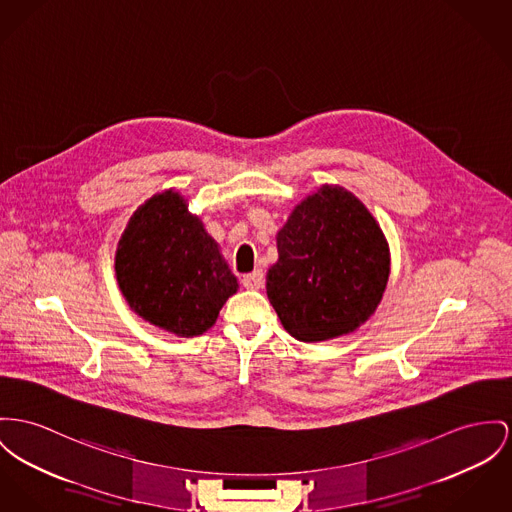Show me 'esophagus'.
<instances>
[{"label":"esophagus","mask_w":512,"mask_h":512,"mask_svg":"<svg viewBox=\"0 0 512 512\" xmlns=\"http://www.w3.org/2000/svg\"><path fill=\"white\" fill-rule=\"evenodd\" d=\"M242 285H244L246 289H262V287H264V273L260 272V270H256V272L244 275V277H242Z\"/></svg>","instance_id":"1"}]
</instances>
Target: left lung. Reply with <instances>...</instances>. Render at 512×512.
I'll return each instance as SVG.
<instances>
[{
	"instance_id": "left-lung-1",
	"label": "left lung",
	"mask_w": 512,
	"mask_h": 512,
	"mask_svg": "<svg viewBox=\"0 0 512 512\" xmlns=\"http://www.w3.org/2000/svg\"><path fill=\"white\" fill-rule=\"evenodd\" d=\"M275 240L266 291L295 340H334L373 316L390 277V248L357 196L324 184L295 205Z\"/></svg>"
}]
</instances>
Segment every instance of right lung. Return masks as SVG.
Listing matches in <instances>:
<instances>
[{
  "label": "right lung",
  "mask_w": 512,
  "mask_h": 512,
  "mask_svg": "<svg viewBox=\"0 0 512 512\" xmlns=\"http://www.w3.org/2000/svg\"><path fill=\"white\" fill-rule=\"evenodd\" d=\"M114 270L137 316L178 338L202 336L239 291L219 244L172 188L132 213L116 246Z\"/></svg>",
  "instance_id": "add662e5"
}]
</instances>
